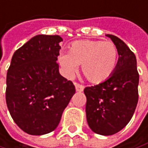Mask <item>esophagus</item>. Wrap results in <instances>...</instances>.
Instances as JSON below:
<instances>
[{
  "mask_svg": "<svg viewBox=\"0 0 148 148\" xmlns=\"http://www.w3.org/2000/svg\"><path fill=\"white\" fill-rule=\"evenodd\" d=\"M84 86H81V85H79V84H75V89H76V90L77 91H83L84 90Z\"/></svg>",
  "mask_w": 148,
  "mask_h": 148,
  "instance_id": "1",
  "label": "esophagus"
}]
</instances>
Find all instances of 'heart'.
<instances>
[{
	"mask_svg": "<svg viewBox=\"0 0 148 148\" xmlns=\"http://www.w3.org/2000/svg\"><path fill=\"white\" fill-rule=\"evenodd\" d=\"M118 58V49L113 42L83 40L73 42L69 53L62 52L58 60L68 76H73L82 66V73L88 80L99 84L113 74Z\"/></svg>",
	"mask_w": 148,
	"mask_h": 148,
	"instance_id": "heart-1",
	"label": "heart"
}]
</instances>
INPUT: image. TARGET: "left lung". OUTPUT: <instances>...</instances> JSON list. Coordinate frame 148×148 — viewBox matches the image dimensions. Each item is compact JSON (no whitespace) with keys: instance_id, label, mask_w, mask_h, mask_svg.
<instances>
[{"instance_id":"1","label":"left lung","mask_w":148,"mask_h":148,"mask_svg":"<svg viewBox=\"0 0 148 148\" xmlns=\"http://www.w3.org/2000/svg\"><path fill=\"white\" fill-rule=\"evenodd\" d=\"M109 37L118 49L119 59L113 74L104 82L86 87V120L90 130L111 136L125 128L138 102L139 74L136 58L127 45L113 34Z\"/></svg>"}]
</instances>
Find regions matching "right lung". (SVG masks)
<instances>
[{"instance_id": "right-lung-1", "label": "right lung", "mask_w": 148, "mask_h": 148, "mask_svg": "<svg viewBox=\"0 0 148 148\" xmlns=\"http://www.w3.org/2000/svg\"><path fill=\"white\" fill-rule=\"evenodd\" d=\"M61 41L59 35L38 34L12 58L7 74V108L17 125L29 135L53 131L75 93L74 84L59 73Z\"/></svg>"}]
</instances>
